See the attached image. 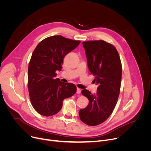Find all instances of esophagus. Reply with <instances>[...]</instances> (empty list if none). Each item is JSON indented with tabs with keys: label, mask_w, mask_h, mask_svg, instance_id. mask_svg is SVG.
Returning <instances> with one entry per match:
<instances>
[{
	"label": "esophagus",
	"mask_w": 151,
	"mask_h": 151,
	"mask_svg": "<svg viewBox=\"0 0 151 151\" xmlns=\"http://www.w3.org/2000/svg\"><path fill=\"white\" fill-rule=\"evenodd\" d=\"M81 90L80 88H77V89H76V93L79 94V93H81Z\"/></svg>",
	"instance_id": "1"
}]
</instances>
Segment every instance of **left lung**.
<instances>
[{"label":"left lung","mask_w":151,"mask_h":151,"mask_svg":"<svg viewBox=\"0 0 151 151\" xmlns=\"http://www.w3.org/2000/svg\"><path fill=\"white\" fill-rule=\"evenodd\" d=\"M88 66L98 85L96 93L81 91L89 100L86 108L80 111V117L86 124L95 126L105 121L111 114L120 93L122 65L116 47L104 40L83 43Z\"/></svg>","instance_id":"left-lung-1"}]
</instances>
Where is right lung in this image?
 Masks as SVG:
<instances>
[{
  "label": "right lung",
  "instance_id": "right-lung-1",
  "mask_svg": "<svg viewBox=\"0 0 151 151\" xmlns=\"http://www.w3.org/2000/svg\"><path fill=\"white\" fill-rule=\"evenodd\" d=\"M80 41L55 35L47 37L35 47L29 64L28 89L31 104L40 114H57L65 99L73 96L76 87L55 79L63 58L80 45Z\"/></svg>",
  "mask_w": 151,
  "mask_h": 151
}]
</instances>
